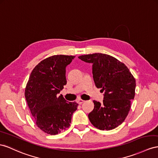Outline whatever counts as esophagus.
<instances>
[{"instance_id":"obj_1","label":"esophagus","mask_w":158,"mask_h":158,"mask_svg":"<svg viewBox=\"0 0 158 158\" xmlns=\"http://www.w3.org/2000/svg\"><path fill=\"white\" fill-rule=\"evenodd\" d=\"M84 102H85V101H84V100H82V99H79L77 100V103H78L79 105L82 104V103H84Z\"/></svg>"}]
</instances>
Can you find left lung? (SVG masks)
Masks as SVG:
<instances>
[{
  "instance_id": "obj_1",
  "label": "left lung",
  "mask_w": 158,
  "mask_h": 158,
  "mask_svg": "<svg viewBox=\"0 0 158 158\" xmlns=\"http://www.w3.org/2000/svg\"><path fill=\"white\" fill-rule=\"evenodd\" d=\"M92 63L93 77L104 93L103 102L94 101V109L88 115L91 123L101 130H111L126 118L134 99L135 80L123 63L109 55L94 53L79 56Z\"/></svg>"
}]
</instances>
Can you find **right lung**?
Segmentation results:
<instances>
[{"instance_id": "obj_1", "label": "right lung", "mask_w": 158, "mask_h": 158, "mask_svg": "<svg viewBox=\"0 0 158 158\" xmlns=\"http://www.w3.org/2000/svg\"><path fill=\"white\" fill-rule=\"evenodd\" d=\"M75 56L53 55L32 71L25 96L36 124L42 131L56 135L69 127L78 103L56 97L67 84L66 67Z\"/></svg>"}]
</instances>
